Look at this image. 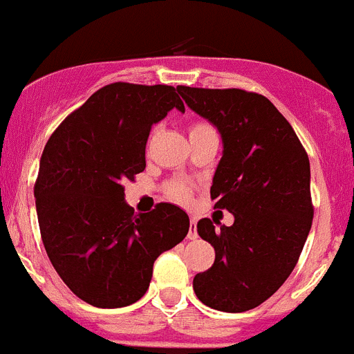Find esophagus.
<instances>
[{
  "instance_id": "1",
  "label": "esophagus",
  "mask_w": 354,
  "mask_h": 354,
  "mask_svg": "<svg viewBox=\"0 0 354 354\" xmlns=\"http://www.w3.org/2000/svg\"><path fill=\"white\" fill-rule=\"evenodd\" d=\"M187 236H189L190 241H196V239H198V223H196V219H190L189 235Z\"/></svg>"
}]
</instances>
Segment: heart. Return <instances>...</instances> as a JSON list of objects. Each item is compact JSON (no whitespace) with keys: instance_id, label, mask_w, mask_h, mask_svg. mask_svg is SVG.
Instances as JSON below:
<instances>
[{"instance_id":"b5f03b06","label":"heart","mask_w":354,"mask_h":354,"mask_svg":"<svg viewBox=\"0 0 354 354\" xmlns=\"http://www.w3.org/2000/svg\"><path fill=\"white\" fill-rule=\"evenodd\" d=\"M208 131H214V128L210 124H207V122H194V124L190 126V135L208 133ZM169 194H171V198L178 199V201H187L189 199V189L176 183V185L169 189Z\"/></svg>"}]
</instances>
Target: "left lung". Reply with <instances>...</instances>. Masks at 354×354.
<instances>
[{
	"instance_id": "8db88e82",
	"label": "left lung",
	"mask_w": 354,
	"mask_h": 354,
	"mask_svg": "<svg viewBox=\"0 0 354 354\" xmlns=\"http://www.w3.org/2000/svg\"><path fill=\"white\" fill-rule=\"evenodd\" d=\"M187 106L217 128L223 156L210 196L232 226L198 223L215 262L194 276L203 305L239 313L269 299L296 267L312 228L310 162L296 131L262 94L178 85ZM221 224V223H219Z\"/></svg>"
}]
</instances>
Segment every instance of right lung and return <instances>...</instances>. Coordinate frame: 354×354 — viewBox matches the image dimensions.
<instances>
[{
	"instance_id": "add662e5",
	"label": "right lung",
	"mask_w": 354,
	"mask_h": 354,
	"mask_svg": "<svg viewBox=\"0 0 354 354\" xmlns=\"http://www.w3.org/2000/svg\"><path fill=\"white\" fill-rule=\"evenodd\" d=\"M173 109L169 85L110 84L94 92L49 137L35 181L46 253L64 283L97 308L128 306L146 294L153 263L189 233V215L160 203L133 214L122 181L146 169L151 126Z\"/></svg>"
}]
</instances>
